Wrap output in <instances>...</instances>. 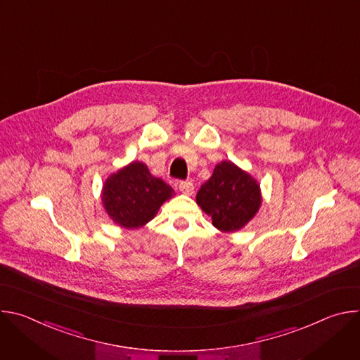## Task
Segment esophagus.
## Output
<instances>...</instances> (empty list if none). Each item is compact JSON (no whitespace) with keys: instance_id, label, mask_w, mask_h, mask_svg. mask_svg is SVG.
Instances as JSON below:
<instances>
[{"instance_id":"1","label":"esophagus","mask_w":360,"mask_h":360,"mask_svg":"<svg viewBox=\"0 0 360 360\" xmlns=\"http://www.w3.org/2000/svg\"><path fill=\"white\" fill-rule=\"evenodd\" d=\"M178 188H179V191H181L182 193H185V195H192V193H193V185H192V182H189V181H181V182L178 184Z\"/></svg>"}]
</instances>
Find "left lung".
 Here are the masks:
<instances>
[{
    "label": "left lung",
    "instance_id": "8db88e82",
    "mask_svg": "<svg viewBox=\"0 0 360 360\" xmlns=\"http://www.w3.org/2000/svg\"><path fill=\"white\" fill-rule=\"evenodd\" d=\"M261 188L248 172L231 161H222L196 193V203L222 232L243 228L259 211Z\"/></svg>",
    "mask_w": 360,
    "mask_h": 360
}]
</instances>
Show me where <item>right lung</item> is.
<instances>
[{"label": "right lung", "instance_id": "obj_1", "mask_svg": "<svg viewBox=\"0 0 360 360\" xmlns=\"http://www.w3.org/2000/svg\"><path fill=\"white\" fill-rule=\"evenodd\" d=\"M174 195L168 184L152 176L145 164L135 161L105 181L101 199L117 225L136 229L155 218L161 205Z\"/></svg>", "mask_w": 360, "mask_h": 360}]
</instances>
